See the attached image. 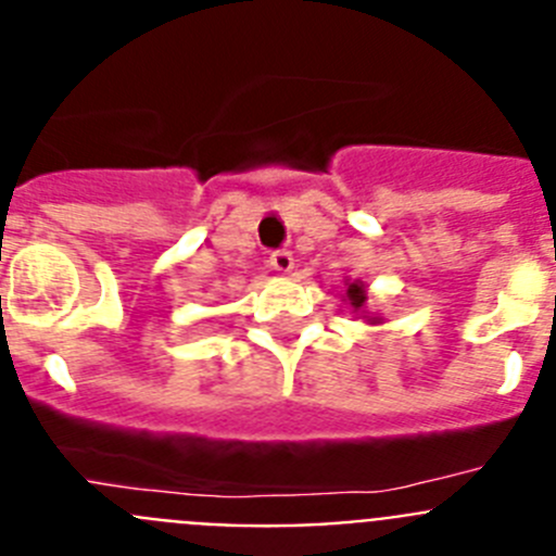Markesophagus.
Returning a JSON list of instances; mask_svg holds the SVG:
<instances>
[{
  "label": "esophagus",
  "mask_w": 556,
  "mask_h": 556,
  "mask_svg": "<svg viewBox=\"0 0 556 556\" xmlns=\"http://www.w3.org/2000/svg\"><path fill=\"white\" fill-rule=\"evenodd\" d=\"M269 267L281 275L292 273V267H294L292 253H289V250H275V253H269Z\"/></svg>",
  "instance_id": "esophagus-1"
}]
</instances>
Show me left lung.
I'll return each instance as SVG.
<instances>
[{"instance_id":"left-lung-1","label":"left lung","mask_w":556,"mask_h":556,"mask_svg":"<svg viewBox=\"0 0 556 556\" xmlns=\"http://www.w3.org/2000/svg\"><path fill=\"white\" fill-rule=\"evenodd\" d=\"M348 301H351V306L353 308H356V312H358V308H362V306H365V301H367V294H365V283H351V287H348Z\"/></svg>"}]
</instances>
